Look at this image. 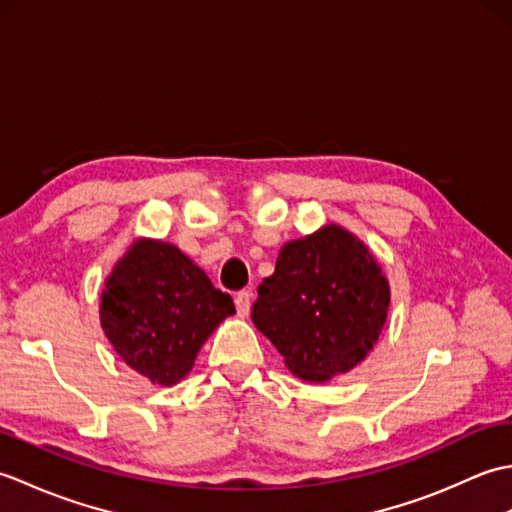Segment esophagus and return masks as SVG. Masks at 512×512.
I'll return each instance as SVG.
<instances>
[{
	"label": "esophagus",
	"mask_w": 512,
	"mask_h": 512,
	"mask_svg": "<svg viewBox=\"0 0 512 512\" xmlns=\"http://www.w3.org/2000/svg\"><path fill=\"white\" fill-rule=\"evenodd\" d=\"M235 308L239 317H246L250 312V290H239L235 295Z\"/></svg>",
	"instance_id": "34e87169"
}]
</instances>
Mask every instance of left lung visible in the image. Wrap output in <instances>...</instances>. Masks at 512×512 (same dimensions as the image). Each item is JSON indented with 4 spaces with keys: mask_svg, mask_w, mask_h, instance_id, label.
<instances>
[{
    "mask_svg": "<svg viewBox=\"0 0 512 512\" xmlns=\"http://www.w3.org/2000/svg\"><path fill=\"white\" fill-rule=\"evenodd\" d=\"M387 310L383 268L361 239L328 224L279 250L250 319L292 374L325 383L365 361Z\"/></svg>",
    "mask_w": 512,
    "mask_h": 512,
    "instance_id": "left-lung-1",
    "label": "left lung"
}]
</instances>
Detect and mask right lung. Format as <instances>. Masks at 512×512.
I'll use <instances>...</instances> for the list:
<instances>
[{
	"mask_svg": "<svg viewBox=\"0 0 512 512\" xmlns=\"http://www.w3.org/2000/svg\"><path fill=\"white\" fill-rule=\"evenodd\" d=\"M233 312L231 295L160 239L129 246L101 292V325L116 354L162 387L191 372L204 341Z\"/></svg>",
	"mask_w": 512,
	"mask_h": 512,
	"instance_id": "add662e5",
	"label": "right lung"
}]
</instances>
